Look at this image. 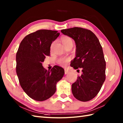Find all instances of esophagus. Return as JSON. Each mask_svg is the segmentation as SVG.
Segmentation results:
<instances>
[{"mask_svg":"<svg viewBox=\"0 0 123 123\" xmlns=\"http://www.w3.org/2000/svg\"><path fill=\"white\" fill-rule=\"evenodd\" d=\"M69 73V71L68 70H67V69H65V74H68Z\"/></svg>","mask_w":123,"mask_h":123,"instance_id":"34e87169","label":"esophagus"}]
</instances>
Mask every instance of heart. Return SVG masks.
<instances>
[{"label":"heart","mask_w":123,"mask_h":123,"mask_svg":"<svg viewBox=\"0 0 123 123\" xmlns=\"http://www.w3.org/2000/svg\"><path fill=\"white\" fill-rule=\"evenodd\" d=\"M61 40L62 44L65 47L70 43L73 44L72 39L69 36H63L61 38ZM70 61V58L69 57H61L57 60V62L61 66H65Z\"/></svg>","instance_id":"heart-1"}]
</instances>
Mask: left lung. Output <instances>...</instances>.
Segmentation results:
<instances>
[{
    "label": "left lung",
    "mask_w": 123,
    "mask_h": 123,
    "mask_svg": "<svg viewBox=\"0 0 123 123\" xmlns=\"http://www.w3.org/2000/svg\"><path fill=\"white\" fill-rule=\"evenodd\" d=\"M61 32L76 44V56L70 66L75 69L82 68L83 74L72 85L73 95L80 101H89L98 94L106 79V62L101 44L89 30L74 27L62 30Z\"/></svg>",
    "instance_id": "obj_1"
}]
</instances>
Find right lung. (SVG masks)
<instances>
[{
  "instance_id": "add662e5",
  "label": "right lung",
  "mask_w": 123,
  "mask_h": 123,
  "mask_svg": "<svg viewBox=\"0 0 123 123\" xmlns=\"http://www.w3.org/2000/svg\"><path fill=\"white\" fill-rule=\"evenodd\" d=\"M60 33L56 31L39 30L26 36L16 53V73L21 88L30 98L43 101L52 96L56 86L65 73L64 69L55 66L51 71L42 65L49 56L51 43Z\"/></svg>"
}]
</instances>
